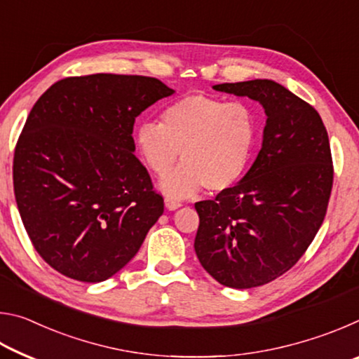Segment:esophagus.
I'll return each mask as SVG.
<instances>
[{"instance_id":"esophagus-1","label":"esophagus","mask_w":359,"mask_h":359,"mask_svg":"<svg viewBox=\"0 0 359 359\" xmlns=\"http://www.w3.org/2000/svg\"><path fill=\"white\" fill-rule=\"evenodd\" d=\"M165 204H166V208L169 210H175V209H179L180 205H182V203L179 201V199H175V198H166L165 199Z\"/></svg>"}]
</instances>
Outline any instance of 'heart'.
<instances>
[{
	"mask_svg": "<svg viewBox=\"0 0 359 359\" xmlns=\"http://www.w3.org/2000/svg\"><path fill=\"white\" fill-rule=\"evenodd\" d=\"M258 139V123L244 102L193 93L171 102L160 121L136 128L137 150L155 174H165L182 151L184 163L161 180L171 196H188L205 187L222 191L247 171Z\"/></svg>",
	"mask_w": 359,
	"mask_h": 359,
	"instance_id": "heart-1",
	"label": "heart"
}]
</instances>
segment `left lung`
I'll return each mask as SVG.
<instances>
[{
  "label": "left lung",
  "instance_id": "left-lung-1",
  "mask_svg": "<svg viewBox=\"0 0 359 359\" xmlns=\"http://www.w3.org/2000/svg\"><path fill=\"white\" fill-rule=\"evenodd\" d=\"M267 115L263 147L238 185L194 204L199 263L218 283L253 288L290 271L312 244L330 203L334 168L320 114L267 79L214 85Z\"/></svg>",
  "mask_w": 359,
  "mask_h": 359
}]
</instances>
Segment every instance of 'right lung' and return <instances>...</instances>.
<instances>
[{
	"label": "right lung",
	"mask_w": 359,
	"mask_h": 359,
	"mask_svg": "<svg viewBox=\"0 0 359 359\" xmlns=\"http://www.w3.org/2000/svg\"><path fill=\"white\" fill-rule=\"evenodd\" d=\"M174 90L145 76L66 77L36 101L14 151L23 226L46 263L96 283L139 252L165 210L135 156L136 117Z\"/></svg>",
	"instance_id": "right-lung-1"
}]
</instances>
